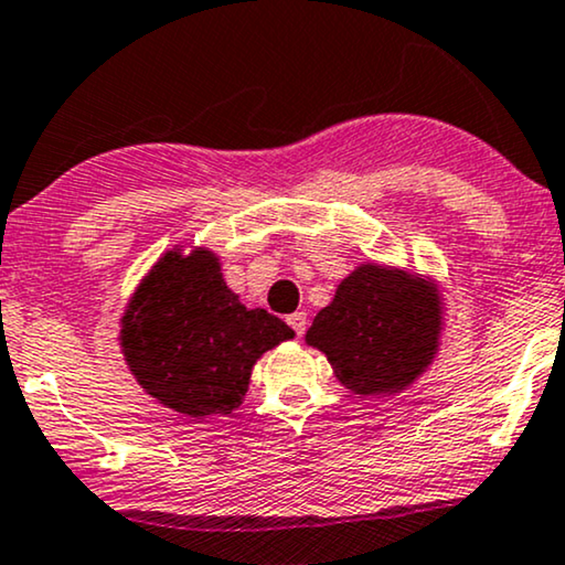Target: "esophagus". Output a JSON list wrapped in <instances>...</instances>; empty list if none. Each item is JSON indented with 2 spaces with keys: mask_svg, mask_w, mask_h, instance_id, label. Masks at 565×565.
Segmentation results:
<instances>
[{
  "mask_svg": "<svg viewBox=\"0 0 565 565\" xmlns=\"http://www.w3.org/2000/svg\"><path fill=\"white\" fill-rule=\"evenodd\" d=\"M287 323L297 335H302L307 331V312H291V316L287 318Z\"/></svg>",
  "mask_w": 565,
  "mask_h": 565,
  "instance_id": "esophagus-1",
  "label": "esophagus"
}]
</instances>
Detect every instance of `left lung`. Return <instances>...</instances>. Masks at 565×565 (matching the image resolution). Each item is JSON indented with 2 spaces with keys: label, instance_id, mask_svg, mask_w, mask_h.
<instances>
[{
  "label": "left lung",
  "instance_id": "1",
  "mask_svg": "<svg viewBox=\"0 0 565 565\" xmlns=\"http://www.w3.org/2000/svg\"><path fill=\"white\" fill-rule=\"evenodd\" d=\"M440 331V299L423 278L360 266L335 289L307 331L333 373L354 394H396L430 365Z\"/></svg>",
  "mask_w": 565,
  "mask_h": 565
}]
</instances>
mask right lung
<instances>
[{
  "instance_id": "obj_1",
  "label": "right lung",
  "mask_w": 565,
  "mask_h": 565,
  "mask_svg": "<svg viewBox=\"0 0 565 565\" xmlns=\"http://www.w3.org/2000/svg\"><path fill=\"white\" fill-rule=\"evenodd\" d=\"M291 335L281 318L239 302L211 249L163 255L122 318V352L138 383L195 419L237 409L260 354Z\"/></svg>"
}]
</instances>
